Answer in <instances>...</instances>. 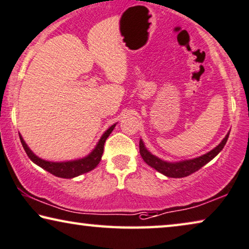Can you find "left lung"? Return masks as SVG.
<instances>
[{
  "mask_svg": "<svg viewBox=\"0 0 249 249\" xmlns=\"http://www.w3.org/2000/svg\"><path fill=\"white\" fill-rule=\"evenodd\" d=\"M229 133L225 136V139L221 141L220 144L216 146L213 150H211L208 153L201 155V157L192 159V160H187V161H181V162H165L155 157V155L151 154L150 152L146 150L145 145L142 142V140H140V153L141 157L144 160V162L157 170L164 176L169 178H184L190 176V174L195 173L198 171L199 169H201L203 165H206L208 162H210L213 159L216 157V155L219 153V152L224 148L226 145V142H227Z\"/></svg>",
  "mask_w": 249,
  "mask_h": 249,
  "instance_id": "8db88e82",
  "label": "left lung"
}]
</instances>
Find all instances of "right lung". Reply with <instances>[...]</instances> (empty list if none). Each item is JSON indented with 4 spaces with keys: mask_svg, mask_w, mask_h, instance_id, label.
I'll return each mask as SVG.
<instances>
[{
    "mask_svg": "<svg viewBox=\"0 0 249 249\" xmlns=\"http://www.w3.org/2000/svg\"><path fill=\"white\" fill-rule=\"evenodd\" d=\"M115 125L116 124L110 126V127L104 133L103 136L101 137V140H99V142L97 143V145H96V147L92 150L90 154L87 155L86 158L79 159V160H75V161L50 162V161L42 160V159L36 157V155L30 150L23 141V139H22L21 135H20V140L25 153L28 154V157L32 162H35L36 164L41 166L42 169H44L48 172H50L51 174H53L55 177L65 178V179H71V178L78 177L83 173L91 171L92 169H95L96 166L98 165V163L102 160V155L104 152V144H105L107 137H108L110 133L113 132Z\"/></svg>",
    "mask_w": 249,
    "mask_h": 249,
    "instance_id": "1",
    "label": "right lung"
}]
</instances>
